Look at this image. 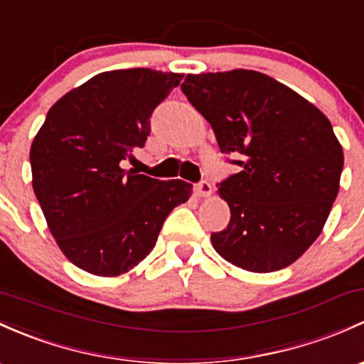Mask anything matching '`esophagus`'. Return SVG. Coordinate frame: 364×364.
<instances>
[{"mask_svg": "<svg viewBox=\"0 0 364 364\" xmlns=\"http://www.w3.org/2000/svg\"><path fill=\"white\" fill-rule=\"evenodd\" d=\"M195 195H197V197H200V198L211 197V195H213V186L209 185L208 181L198 183V185L195 186Z\"/></svg>", "mask_w": 364, "mask_h": 364, "instance_id": "1", "label": "esophagus"}]
</instances>
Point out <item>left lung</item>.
I'll use <instances>...</instances> for the list:
<instances>
[{
	"label": "left lung",
	"instance_id": "left-lung-1",
	"mask_svg": "<svg viewBox=\"0 0 364 364\" xmlns=\"http://www.w3.org/2000/svg\"><path fill=\"white\" fill-rule=\"evenodd\" d=\"M181 90L242 171L220 185L230 223L211 235L221 258L247 272L296 262L323 232L340 188L342 144L326 114L252 70L186 75Z\"/></svg>",
	"mask_w": 364,
	"mask_h": 364
}]
</instances>
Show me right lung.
Here are the masks:
<instances>
[{"label": "right lung", "instance_id": "right-lung-1", "mask_svg": "<svg viewBox=\"0 0 364 364\" xmlns=\"http://www.w3.org/2000/svg\"><path fill=\"white\" fill-rule=\"evenodd\" d=\"M179 73L105 71L64 94L34 136L33 190L68 259L99 277L143 262L160 228L193 186L124 169L150 136L153 109L179 85Z\"/></svg>", "mask_w": 364, "mask_h": 364}]
</instances>
